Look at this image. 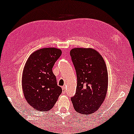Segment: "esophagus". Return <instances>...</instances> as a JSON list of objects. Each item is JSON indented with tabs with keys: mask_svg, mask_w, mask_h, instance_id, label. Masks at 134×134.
I'll return each instance as SVG.
<instances>
[{
	"mask_svg": "<svg viewBox=\"0 0 134 134\" xmlns=\"http://www.w3.org/2000/svg\"><path fill=\"white\" fill-rule=\"evenodd\" d=\"M62 91H63V93H66V91L65 87H62Z\"/></svg>",
	"mask_w": 134,
	"mask_h": 134,
	"instance_id": "34e87169",
	"label": "esophagus"
}]
</instances>
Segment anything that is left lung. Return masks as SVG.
<instances>
[{"mask_svg":"<svg viewBox=\"0 0 134 134\" xmlns=\"http://www.w3.org/2000/svg\"><path fill=\"white\" fill-rule=\"evenodd\" d=\"M70 55L77 79L76 94L71 98L73 107L81 114H92L99 109L107 94L109 78L105 62L93 48H73Z\"/></svg>","mask_w":134,"mask_h":134,"instance_id":"8db88e82","label":"left lung"}]
</instances>
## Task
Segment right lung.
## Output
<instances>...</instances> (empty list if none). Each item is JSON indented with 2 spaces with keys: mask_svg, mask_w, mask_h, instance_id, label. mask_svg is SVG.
Returning a JSON list of instances; mask_svg holds the SVG:
<instances>
[{
  "mask_svg": "<svg viewBox=\"0 0 134 134\" xmlns=\"http://www.w3.org/2000/svg\"><path fill=\"white\" fill-rule=\"evenodd\" d=\"M61 55L62 51L55 47L40 49L33 52L25 64L22 77L24 96L36 110H50L62 92L52 72Z\"/></svg>",
  "mask_w": 134,
  "mask_h": 134,
  "instance_id": "1",
  "label": "right lung"
}]
</instances>
